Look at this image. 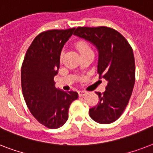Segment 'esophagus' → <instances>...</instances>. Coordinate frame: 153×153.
I'll return each instance as SVG.
<instances>
[{
  "mask_svg": "<svg viewBox=\"0 0 153 153\" xmlns=\"http://www.w3.org/2000/svg\"><path fill=\"white\" fill-rule=\"evenodd\" d=\"M87 94V92H86V91H79V95L80 96V97H82V96H85Z\"/></svg>",
  "mask_w": 153,
  "mask_h": 153,
  "instance_id": "obj_1",
  "label": "esophagus"
}]
</instances>
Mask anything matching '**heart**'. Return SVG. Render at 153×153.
Wrapping results in <instances>:
<instances>
[{"label": "heart", "instance_id": "obj_1", "mask_svg": "<svg viewBox=\"0 0 153 153\" xmlns=\"http://www.w3.org/2000/svg\"><path fill=\"white\" fill-rule=\"evenodd\" d=\"M76 46H77V48H78V50H79L80 53L91 50V48H90V47L86 44V43H84V42H78L76 44Z\"/></svg>", "mask_w": 153, "mask_h": 153}]
</instances>
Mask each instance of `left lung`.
Segmentation results:
<instances>
[{
	"mask_svg": "<svg viewBox=\"0 0 153 153\" xmlns=\"http://www.w3.org/2000/svg\"><path fill=\"white\" fill-rule=\"evenodd\" d=\"M74 35L98 50V73L100 79L107 81L104 93L96 92L99 101L90 109V117L98 123H112L121 117L133 92L135 83L133 49L122 35L110 27H79Z\"/></svg>",
	"mask_w": 153,
	"mask_h": 153,
	"instance_id": "8db88e82",
	"label": "left lung"
}]
</instances>
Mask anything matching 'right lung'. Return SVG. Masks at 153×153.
<instances>
[{
    "label": "right lung",
    "instance_id": "1",
    "mask_svg": "<svg viewBox=\"0 0 153 153\" xmlns=\"http://www.w3.org/2000/svg\"><path fill=\"white\" fill-rule=\"evenodd\" d=\"M74 27L49 30L39 34L27 49L21 67V86L25 102L39 123L49 128H58L66 123L76 91H64L55 87L60 55Z\"/></svg>",
    "mask_w": 153,
    "mask_h": 153
}]
</instances>
